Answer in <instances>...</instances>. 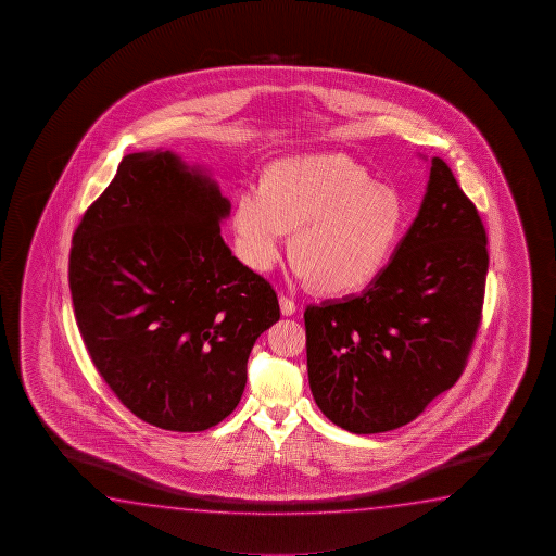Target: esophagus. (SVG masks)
<instances>
[{
	"mask_svg": "<svg viewBox=\"0 0 556 556\" xmlns=\"http://www.w3.org/2000/svg\"><path fill=\"white\" fill-rule=\"evenodd\" d=\"M280 309H282V315L286 317H290L293 315L295 311H298V303L293 302L292 298H288V295H280Z\"/></svg>",
	"mask_w": 556,
	"mask_h": 556,
	"instance_id": "esophagus-1",
	"label": "esophagus"
}]
</instances>
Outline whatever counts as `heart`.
<instances>
[{
    "instance_id": "1",
    "label": "heart",
    "mask_w": 556,
    "mask_h": 556,
    "mask_svg": "<svg viewBox=\"0 0 556 556\" xmlns=\"http://www.w3.org/2000/svg\"><path fill=\"white\" fill-rule=\"evenodd\" d=\"M405 212L395 192L371 182L342 153L273 163L264 185H247L236 202L237 249L266 273L293 229V273L327 293L354 292L383 270Z\"/></svg>"
}]
</instances>
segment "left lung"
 <instances>
[{
	"label": "left lung",
	"instance_id": "1",
	"mask_svg": "<svg viewBox=\"0 0 556 556\" xmlns=\"http://www.w3.org/2000/svg\"><path fill=\"white\" fill-rule=\"evenodd\" d=\"M486 229L445 161L433 157L422 206L393 258L356 298L309 305L311 393L354 433L415 420L455 386L479 332Z\"/></svg>",
	"mask_w": 556,
	"mask_h": 556
}]
</instances>
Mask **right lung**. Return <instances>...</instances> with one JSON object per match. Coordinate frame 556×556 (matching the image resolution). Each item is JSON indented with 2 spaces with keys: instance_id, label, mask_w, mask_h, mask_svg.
Wrapping results in <instances>:
<instances>
[{
  "instance_id": "add662e5",
  "label": "right lung",
  "mask_w": 556,
  "mask_h": 556,
  "mask_svg": "<svg viewBox=\"0 0 556 556\" xmlns=\"http://www.w3.org/2000/svg\"><path fill=\"white\" fill-rule=\"evenodd\" d=\"M229 202L170 151L126 155L70 251L77 329L143 422L202 432L236 410L247 359L280 319L268 280L222 239Z\"/></svg>"
}]
</instances>
